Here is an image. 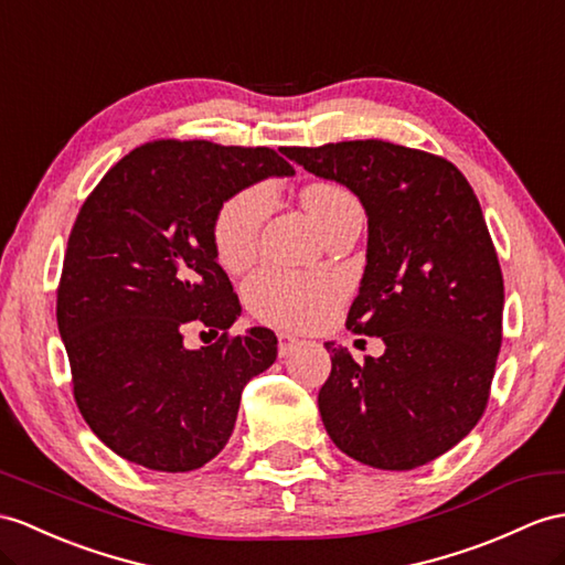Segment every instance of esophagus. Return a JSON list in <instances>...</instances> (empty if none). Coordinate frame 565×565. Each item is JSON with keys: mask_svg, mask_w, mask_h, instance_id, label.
Returning <instances> with one entry per match:
<instances>
[{"mask_svg": "<svg viewBox=\"0 0 565 565\" xmlns=\"http://www.w3.org/2000/svg\"><path fill=\"white\" fill-rule=\"evenodd\" d=\"M299 345H301V340L290 335V333H280L278 335V352H280V356H290Z\"/></svg>", "mask_w": 565, "mask_h": 565, "instance_id": "34e87169", "label": "esophagus"}]
</instances>
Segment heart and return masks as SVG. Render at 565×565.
I'll return each instance as SVG.
<instances>
[{
	"mask_svg": "<svg viewBox=\"0 0 565 565\" xmlns=\"http://www.w3.org/2000/svg\"><path fill=\"white\" fill-rule=\"evenodd\" d=\"M301 203L323 232L345 215L360 213V203L345 186L313 182L301 191ZM270 211V191L260 184L230 196L215 215L213 244L217 260L227 270H242L258 252L260 227ZM246 301L260 321L282 328H311L323 323L345 295V285L333 275H311L287 268H266L246 282Z\"/></svg>",
	"mask_w": 565,
	"mask_h": 565,
	"instance_id": "b5f03b06",
	"label": "heart"
}]
</instances>
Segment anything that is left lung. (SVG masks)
I'll list each match as a JSON object with an SVG mask.
<instances>
[{"label":"left lung","mask_w":565,"mask_h":565,"mask_svg":"<svg viewBox=\"0 0 565 565\" xmlns=\"http://www.w3.org/2000/svg\"><path fill=\"white\" fill-rule=\"evenodd\" d=\"M348 186L366 213V266L348 328L381 356L326 342L319 391L328 436L376 470H415L475 429L501 350L503 275L472 186L456 164L388 141L285 148Z\"/></svg>","instance_id":"1"}]
</instances>
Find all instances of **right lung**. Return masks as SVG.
I'll list each match as a JSON object with an SVG mask.
<instances>
[{"label": "right lung", "instance_id": "1", "mask_svg": "<svg viewBox=\"0 0 565 565\" xmlns=\"http://www.w3.org/2000/svg\"><path fill=\"white\" fill-rule=\"evenodd\" d=\"M292 174L270 148L156 141L86 199L66 244L57 326L81 415L119 458L189 472L230 441L242 391L275 362L278 338L260 326L227 335L242 309L217 266L213 223L237 191ZM189 322L224 335L189 351Z\"/></svg>", "mask_w": 565, "mask_h": 565}]
</instances>
